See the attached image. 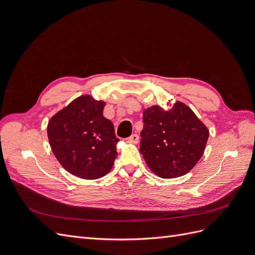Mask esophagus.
<instances>
[{
    "instance_id": "obj_1",
    "label": "esophagus",
    "mask_w": 255,
    "mask_h": 255,
    "mask_svg": "<svg viewBox=\"0 0 255 255\" xmlns=\"http://www.w3.org/2000/svg\"><path fill=\"white\" fill-rule=\"evenodd\" d=\"M128 142H132V143H137L138 141H139V136H138L137 134H132L130 135L128 139H127Z\"/></svg>"
}]
</instances>
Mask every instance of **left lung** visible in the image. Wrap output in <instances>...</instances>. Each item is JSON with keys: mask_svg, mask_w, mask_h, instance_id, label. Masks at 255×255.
<instances>
[{"mask_svg": "<svg viewBox=\"0 0 255 255\" xmlns=\"http://www.w3.org/2000/svg\"><path fill=\"white\" fill-rule=\"evenodd\" d=\"M142 119L140 153L151 170L163 179L189 172L203 155L210 135L195 113L176 102L169 111L149 107Z\"/></svg>", "mask_w": 255, "mask_h": 255, "instance_id": "obj_1", "label": "left lung"}]
</instances>
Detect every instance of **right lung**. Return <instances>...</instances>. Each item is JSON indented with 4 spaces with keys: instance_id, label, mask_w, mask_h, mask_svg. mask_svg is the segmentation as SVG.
<instances>
[{
    "instance_id": "obj_1",
    "label": "right lung",
    "mask_w": 255,
    "mask_h": 255,
    "mask_svg": "<svg viewBox=\"0 0 255 255\" xmlns=\"http://www.w3.org/2000/svg\"><path fill=\"white\" fill-rule=\"evenodd\" d=\"M105 103L86 95L54 115L48 137L54 155L68 172L85 180L109 173L117 157L113 122L103 116Z\"/></svg>"
}]
</instances>
